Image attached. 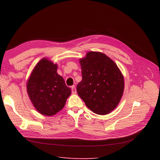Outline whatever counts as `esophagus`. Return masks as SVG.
Masks as SVG:
<instances>
[{"mask_svg": "<svg viewBox=\"0 0 160 160\" xmlns=\"http://www.w3.org/2000/svg\"><path fill=\"white\" fill-rule=\"evenodd\" d=\"M71 92H72L73 94H76V87H75L74 85L71 87Z\"/></svg>", "mask_w": 160, "mask_h": 160, "instance_id": "esophagus-1", "label": "esophagus"}]
</instances>
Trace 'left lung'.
<instances>
[{"instance_id":"left-lung-1","label":"left lung","mask_w":160,"mask_h":160,"mask_svg":"<svg viewBox=\"0 0 160 160\" xmlns=\"http://www.w3.org/2000/svg\"><path fill=\"white\" fill-rule=\"evenodd\" d=\"M82 80L77 92L93 113L106 115L120 102L124 89V77L117 64L104 53L89 52L80 60Z\"/></svg>"}]
</instances>
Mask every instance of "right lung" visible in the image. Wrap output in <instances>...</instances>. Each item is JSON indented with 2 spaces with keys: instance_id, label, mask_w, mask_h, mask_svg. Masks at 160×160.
I'll return each mask as SVG.
<instances>
[{
  "instance_id": "1",
  "label": "right lung",
  "mask_w": 160,
  "mask_h": 160,
  "mask_svg": "<svg viewBox=\"0 0 160 160\" xmlns=\"http://www.w3.org/2000/svg\"><path fill=\"white\" fill-rule=\"evenodd\" d=\"M58 65L44 58L36 64L27 82L29 99L40 113L52 116L62 109L71 91L57 73Z\"/></svg>"
}]
</instances>
